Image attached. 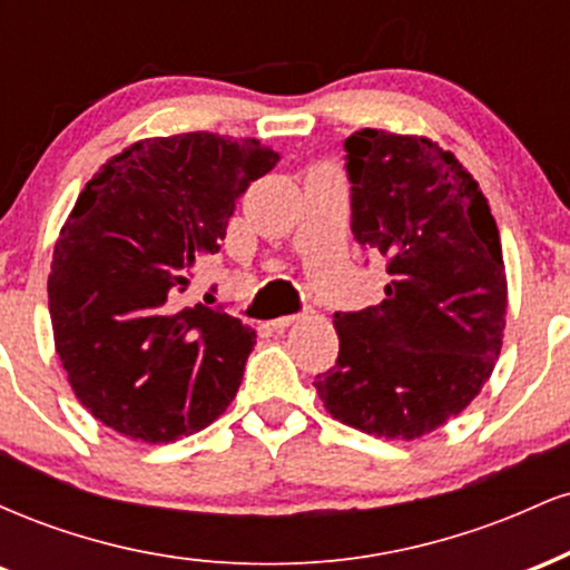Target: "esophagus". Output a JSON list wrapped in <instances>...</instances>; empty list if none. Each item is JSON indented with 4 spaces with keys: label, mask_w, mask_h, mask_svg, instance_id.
<instances>
[{
    "label": "esophagus",
    "mask_w": 570,
    "mask_h": 570,
    "mask_svg": "<svg viewBox=\"0 0 570 570\" xmlns=\"http://www.w3.org/2000/svg\"><path fill=\"white\" fill-rule=\"evenodd\" d=\"M299 316H278V318H273L271 322V330H276V332H281V330H286V326H292L294 322H297Z\"/></svg>",
    "instance_id": "obj_1"
}]
</instances>
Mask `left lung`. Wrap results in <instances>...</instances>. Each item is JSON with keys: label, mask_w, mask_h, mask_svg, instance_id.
Returning <instances> with one entry per match:
<instances>
[{"label": "left lung", "mask_w": 570, "mask_h": 570, "mask_svg": "<svg viewBox=\"0 0 570 570\" xmlns=\"http://www.w3.org/2000/svg\"><path fill=\"white\" fill-rule=\"evenodd\" d=\"M351 230L383 254L385 299L335 313L340 353L316 375L345 426L417 440L469 407L507 326V273L474 176L423 136L364 128L345 139Z\"/></svg>", "instance_id": "left-lung-1"}]
</instances>
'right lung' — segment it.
<instances>
[{
    "label": "right lung",
    "mask_w": 570,
    "mask_h": 570,
    "mask_svg": "<svg viewBox=\"0 0 570 570\" xmlns=\"http://www.w3.org/2000/svg\"><path fill=\"white\" fill-rule=\"evenodd\" d=\"M278 153L208 130L130 144L85 185L48 276L56 353L104 426L147 444L217 421L257 332L181 294Z\"/></svg>",
    "instance_id": "add662e5"
}]
</instances>
